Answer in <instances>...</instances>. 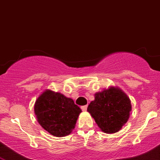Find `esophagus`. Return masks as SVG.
Returning a JSON list of instances; mask_svg holds the SVG:
<instances>
[{
    "label": "esophagus",
    "instance_id": "obj_1",
    "mask_svg": "<svg viewBox=\"0 0 160 160\" xmlns=\"http://www.w3.org/2000/svg\"><path fill=\"white\" fill-rule=\"evenodd\" d=\"M81 109L82 110V111H86V109H87V105L81 106Z\"/></svg>",
    "mask_w": 160,
    "mask_h": 160
}]
</instances>
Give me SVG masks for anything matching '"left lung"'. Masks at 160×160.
I'll return each instance as SVG.
<instances>
[{
    "label": "left lung",
    "mask_w": 160,
    "mask_h": 160,
    "mask_svg": "<svg viewBox=\"0 0 160 160\" xmlns=\"http://www.w3.org/2000/svg\"><path fill=\"white\" fill-rule=\"evenodd\" d=\"M131 101L120 88L111 86L95 94L87 111L98 127L105 133H115L122 128L129 118Z\"/></svg>",
    "instance_id": "1"
}]
</instances>
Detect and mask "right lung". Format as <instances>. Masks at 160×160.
Returning <instances> with one entry per match:
<instances>
[{"mask_svg": "<svg viewBox=\"0 0 160 160\" xmlns=\"http://www.w3.org/2000/svg\"><path fill=\"white\" fill-rule=\"evenodd\" d=\"M81 112L72 99L49 89L43 92L34 104L38 122L46 131L56 137L71 134Z\"/></svg>", "mask_w": 160, "mask_h": 160, "instance_id": "right-lung-1", "label": "right lung"}]
</instances>
